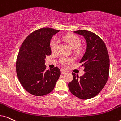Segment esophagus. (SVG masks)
Returning <instances> with one entry per match:
<instances>
[{
	"label": "esophagus",
	"mask_w": 121,
	"mask_h": 121,
	"mask_svg": "<svg viewBox=\"0 0 121 121\" xmlns=\"http://www.w3.org/2000/svg\"><path fill=\"white\" fill-rule=\"evenodd\" d=\"M66 71H65V70H61V74L62 75H64V74H65L66 73Z\"/></svg>",
	"instance_id": "esophagus-1"
}]
</instances>
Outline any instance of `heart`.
<instances>
[{"label": "heart", "instance_id": "b5f03b06", "mask_svg": "<svg viewBox=\"0 0 121 121\" xmlns=\"http://www.w3.org/2000/svg\"><path fill=\"white\" fill-rule=\"evenodd\" d=\"M63 39L73 49H76L80 46L81 40L78 36L74 34H68L65 35ZM59 46V41L56 38H53L50 42V48L52 52H55L57 51ZM73 62V59L71 58H66L62 57L60 59V62L64 66H67Z\"/></svg>", "mask_w": 121, "mask_h": 121}]
</instances>
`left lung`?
<instances>
[{
	"mask_svg": "<svg viewBox=\"0 0 121 121\" xmlns=\"http://www.w3.org/2000/svg\"><path fill=\"white\" fill-rule=\"evenodd\" d=\"M74 33L84 37L86 48L79 63L84 67V75L72 73L73 80L68 84L71 93L81 99H89L100 92L107 82L109 73V56L104 42L94 33L79 30Z\"/></svg>",
	"mask_w": 121,
	"mask_h": 121,
	"instance_id": "1",
	"label": "left lung"
}]
</instances>
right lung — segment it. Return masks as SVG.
<instances>
[{"mask_svg": "<svg viewBox=\"0 0 121 121\" xmlns=\"http://www.w3.org/2000/svg\"><path fill=\"white\" fill-rule=\"evenodd\" d=\"M59 30L42 28L32 32L22 43L17 58L16 71L23 88L35 96L51 93L61 75L57 67L46 70V56L51 54L50 41Z\"/></svg>", "mask_w": 121, "mask_h": 121, "instance_id": "right-lung-1", "label": "right lung"}]
</instances>
